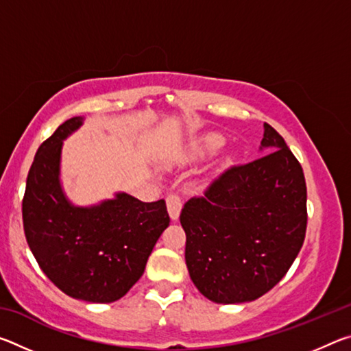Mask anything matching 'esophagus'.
Instances as JSON below:
<instances>
[{"mask_svg": "<svg viewBox=\"0 0 351 351\" xmlns=\"http://www.w3.org/2000/svg\"><path fill=\"white\" fill-rule=\"evenodd\" d=\"M181 207H182V201H181L180 195L170 193L167 197V210H169V215L171 218V221H176V219L180 218Z\"/></svg>", "mask_w": 351, "mask_h": 351, "instance_id": "34e87169", "label": "esophagus"}]
</instances>
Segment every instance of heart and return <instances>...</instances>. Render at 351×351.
Masks as SVG:
<instances>
[{
	"label": "heart",
	"instance_id": "1",
	"mask_svg": "<svg viewBox=\"0 0 351 351\" xmlns=\"http://www.w3.org/2000/svg\"><path fill=\"white\" fill-rule=\"evenodd\" d=\"M226 145V139L218 133H207L199 136V138L192 144V152L195 156L199 158H210L217 154Z\"/></svg>",
	"mask_w": 351,
	"mask_h": 351
}]
</instances>
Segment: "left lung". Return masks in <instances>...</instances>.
<instances>
[{
	"label": "left lung",
	"instance_id": "1",
	"mask_svg": "<svg viewBox=\"0 0 351 351\" xmlns=\"http://www.w3.org/2000/svg\"><path fill=\"white\" fill-rule=\"evenodd\" d=\"M263 127L260 150L266 154L228 169L181 210L190 278L215 304H243L268 293L305 240L304 170L282 136Z\"/></svg>",
	"mask_w": 351,
	"mask_h": 351
}]
</instances>
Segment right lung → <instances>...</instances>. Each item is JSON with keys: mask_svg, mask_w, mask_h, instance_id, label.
I'll use <instances>...</instances> for the list:
<instances>
[{"mask_svg": "<svg viewBox=\"0 0 351 351\" xmlns=\"http://www.w3.org/2000/svg\"><path fill=\"white\" fill-rule=\"evenodd\" d=\"M83 117L63 122L40 145L23 198L27 245L47 278L74 299L111 304L144 274L154 245L170 223L165 201L142 203L125 192L75 206L60 181L63 141Z\"/></svg>", "mask_w": 351, "mask_h": 351, "instance_id": "right-lung-1", "label": "right lung"}]
</instances>
